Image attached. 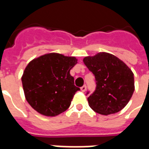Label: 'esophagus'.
Instances as JSON below:
<instances>
[{
	"label": "esophagus",
	"instance_id": "1",
	"mask_svg": "<svg viewBox=\"0 0 149 149\" xmlns=\"http://www.w3.org/2000/svg\"><path fill=\"white\" fill-rule=\"evenodd\" d=\"M81 92H85V91H86V86H85V85H83V86L81 88Z\"/></svg>",
	"mask_w": 149,
	"mask_h": 149
}]
</instances>
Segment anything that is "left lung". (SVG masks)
I'll use <instances>...</instances> for the list:
<instances>
[{
  "label": "left lung",
  "instance_id": "1",
  "mask_svg": "<svg viewBox=\"0 0 149 149\" xmlns=\"http://www.w3.org/2000/svg\"><path fill=\"white\" fill-rule=\"evenodd\" d=\"M95 76L96 90L88 97L94 112L110 115L123 109L135 89L134 75L125 62L109 52H99L83 59Z\"/></svg>",
  "mask_w": 149,
  "mask_h": 149
}]
</instances>
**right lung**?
Here are the masks:
<instances>
[{"mask_svg":"<svg viewBox=\"0 0 149 149\" xmlns=\"http://www.w3.org/2000/svg\"><path fill=\"white\" fill-rule=\"evenodd\" d=\"M75 56L50 52L32 60L21 77L24 97L40 114L56 116L68 109L77 91L70 70Z\"/></svg>","mask_w":149,"mask_h":149,"instance_id":"add662e5","label":"right lung"}]
</instances>
